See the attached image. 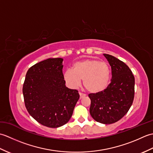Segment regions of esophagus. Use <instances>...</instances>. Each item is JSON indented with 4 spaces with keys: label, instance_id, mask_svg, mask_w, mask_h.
<instances>
[{
    "label": "esophagus",
    "instance_id": "esophagus-1",
    "mask_svg": "<svg viewBox=\"0 0 153 153\" xmlns=\"http://www.w3.org/2000/svg\"><path fill=\"white\" fill-rule=\"evenodd\" d=\"M79 96H80V99H83V97H85L86 96L85 94L82 93H79Z\"/></svg>",
    "mask_w": 153,
    "mask_h": 153
}]
</instances>
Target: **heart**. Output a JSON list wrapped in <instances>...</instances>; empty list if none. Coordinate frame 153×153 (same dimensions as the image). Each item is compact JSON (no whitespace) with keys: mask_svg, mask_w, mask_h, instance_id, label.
I'll return each mask as SVG.
<instances>
[{"mask_svg":"<svg viewBox=\"0 0 153 153\" xmlns=\"http://www.w3.org/2000/svg\"><path fill=\"white\" fill-rule=\"evenodd\" d=\"M111 70L108 63L96 59H84L76 62L73 70L68 68L64 73V79L71 88H76L83 80V86L91 93L105 91L110 83Z\"/></svg>","mask_w":153,"mask_h":153,"instance_id":"b5f03b06","label":"heart"}]
</instances>
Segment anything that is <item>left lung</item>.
Returning <instances> with one entry per match:
<instances>
[{"instance_id":"obj_1","label":"left lung","mask_w":153,"mask_h":153,"mask_svg":"<svg viewBox=\"0 0 153 153\" xmlns=\"http://www.w3.org/2000/svg\"><path fill=\"white\" fill-rule=\"evenodd\" d=\"M111 66V82L103 91L89 94L90 114L103 124L118 122L128 112L134 101L135 78L127 65L112 55L103 54Z\"/></svg>"}]
</instances>
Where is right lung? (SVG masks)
Segmentation results:
<instances>
[{
  "label": "right lung",
  "instance_id": "obj_1",
  "mask_svg": "<svg viewBox=\"0 0 153 153\" xmlns=\"http://www.w3.org/2000/svg\"><path fill=\"white\" fill-rule=\"evenodd\" d=\"M63 58H48L27 71L23 86L29 114L41 124L56 128L68 122L79 99L78 91L68 88L62 73Z\"/></svg>",
  "mask_w": 153,
  "mask_h": 153
}]
</instances>
